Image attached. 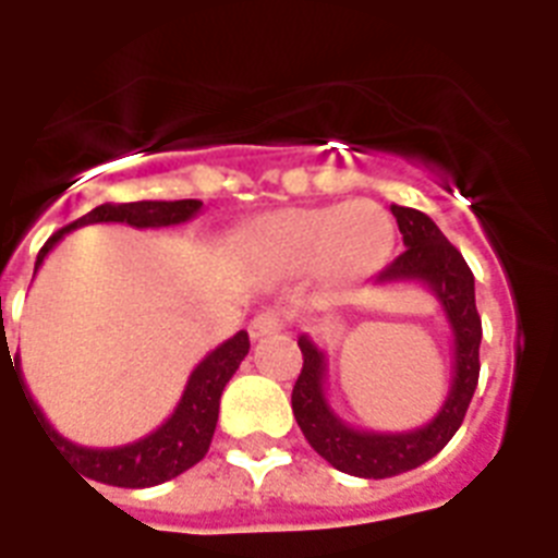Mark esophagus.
I'll use <instances>...</instances> for the list:
<instances>
[{
  "label": "esophagus",
  "mask_w": 558,
  "mask_h": 558,
  "mask_svg": "<svg viewBox=\"0 0 558 558\" xmlns=\"http://www.w3.org/2000/svg\"><path fill=\"white\" fill-rule=\"evenodd\" d=\"M283 329V315L280 312H260L257 317H252L250 323V335L252 340H264V337H271L278 335V331Z\"/></svg>",
  "instance_id": "1"
}]
</instances>
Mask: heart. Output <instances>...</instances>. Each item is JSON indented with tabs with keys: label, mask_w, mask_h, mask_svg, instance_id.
Segmentation results:
<instances>
[{
	"label": "heart",
	"mask_w": 558,
	"mask_h": 558,
	"mask_svg": "<svg viewBox=\"0 0 558 558\" xmlns=\"http://www.w3.org/2000/svg\"><path fill=\"white\" fill-rule=\"evenodd\" d=\"M255 241L289 266H315L335 280L363 278L386 260L391 223L380 207L354 201L343 207L283 209L255 223Z\"/></svg>",
	"instance_id": "obj_1"
}]
</instances>
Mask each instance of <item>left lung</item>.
I'll return each mask as SVG.
<instances>
[{
    "label": "left lung",
    "instance_id": "1",
    "mask_svg": "<svg viewBox=\"0 0 558 558\" xmlns=\"http://www.w3.org/2000/svg\"><path fill=\"white\" fill-rule=\"evenodd\" d=\"M405 252L374 278V287L420 283L439 301L453 335V374L442 409L428 423L411 430L354 428L331 409L326 397V351L308 335L298 337L303 351L301 377L292 388V411L308 446L331 468L363 480L414 471L448 446L460 430L480 380L482 320L476 315L474 275L465 257L448 241L428 215L391 204Z\"/></svg>",
    "mask_w": 558,
    "mask_h": 558
}]
</instances>
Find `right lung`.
Listing matches in <instances>:
<instances>
[{
  "instance_id": "right-lung-1",
  "label": "right lung",
  "mask_w": 558,
  "mask_h": 558,
  "mask_svg": "<svg viewBox=\"0 0 558 558\" xmlns=\"http://www.w3.org/2000/svg\"><path fill=\"white\" fill-rule=\"evenodd\" d=\"M201 201H133V204H101L93 213L82 215L78 221L70 227L59 229L53 238L39 250L36 257V269L45 264V257L50 255L56 243L62 241L68 232L87 223H128L135 229H161V227H178V223L192 221L201 213ZM250 354V335L238 331L235 337L223 340L218 349H213L207 357L201 360L198 366L192 368L190 380H186L184 395L178 400L175 411H172L156 430H149L147 437L128 442V446L116 448H87L78 442H70L62 437L53 425L48 423V416L41 414L36 400L27 391L25 380H22V368H19V357L13 360V372L22 386L27 405H31L36 423L41 425L45 437L53 439V448L62 453L70 465H76L87 480H96L101 485H116V488H153L167 480H175L178 474L190 471L195 462L204 460V453L209 451L213 442L215 423H218V409H221V395L227 383L232 380V374L238 372L241 360Z\"/></svg>"
}]
</instances>
